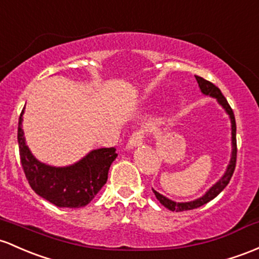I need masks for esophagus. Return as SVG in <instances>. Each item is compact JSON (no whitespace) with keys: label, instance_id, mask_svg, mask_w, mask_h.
Masks as SVG:
<instances>
[{"label":"esophagus","instance_id":"obj_1","mask_svg":"<svg viewBox=\"0 0 259 259\" xmlns=\"http://www.w3.org/2000/svg\"><path fill=\"white\" fill-rule=\"evenodd\" d=\"M144 136H145V132L143 129L135 130V132L132 134V136H130L129 141H127V145H126L127 149H134V147L143 144Z\"/></svg>","mask_w":259,"mask_h":259}]
</instances>
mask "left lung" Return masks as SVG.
Segmentation results:
<instances>
[{"label":"left lung","mask_w":259,"mask_h":259,"mask_svg":"<svg viewBox=\"0 0 259 259\" xmlns=\"http://www.w3.org/2000/svg\"><path fill=\"white\" fill-rule=\"evenodd\" d=\"M195 78H197L198 84H199V87H200L201 92H203L204 95L211 96V97L217 98L219 103L224 107V109L226 110L227 114L230 115V119H231V124H232L231 125L232 153H231V160H230V163H229V166H227V169H226L225 175L223 176V178H221V180L219 181L217 184H214V186H212L211 188H210L208 192L203 195V197L197 199V200L188 201V203H176V201L169 200V199H167L166 197H163V195H161L160 193H157L156 190L152 189L153 193H155L156 198L160 200V203L162 204V205H163L164 208L172 210V211H176V212L197 209V208H199V206L209 203V201L212 200L215 197H218V195L223 192L224 188H225L227 184H229L230 180H231L232 175H234V171H235V167H236V158H237V143H236V120H235L234 110H232V108L230 107L229 102H227V99L224 97V95L221 93V91L219 90V87L215 86V84L211 83L210 81H206V79L200 77V76H195Z\"/></svg>","instance_id":"left-lung-1"}]
</instances>
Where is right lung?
Segmentation results:
<instances>
[{
  "label": "right lung",
  "mask_w": 259,
  "mask_h": 259,
  "mask_svg": "<svg viewBox=\"0 0 259 259\" xmlns=\"http://www.w3.org/2000/svg\"><path fill=\"white\" fill-rule=\"evenodd\" d=\"M22 114L23 110L18 121L19 156L25 178L32 189L59 208L87 205L106 184L110 164L118 156L114 147L93 150L69 167L48 166L36 160L25 145Z\"/></svg>",
  "instance_id": "add662e5"
}]
</instances>
